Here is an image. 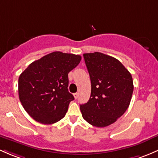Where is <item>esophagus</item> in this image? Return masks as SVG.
I'll return each instance as SVG.
<instances>
[{
	"mask_svg": "<svg viewBox=\"0 0 158 158\" xmlns=\"http://www.w3.org/2000/svg\"><path fill=\"white\" fill-rule=\"evenodd\" d=\"M74 98H75V99H77V98H78L79 94H78V93H75V94H74Z\"/></svg>",
	"mask_w": 158,
	"mask_h": 158,
	"instance_id": "1",
	"label": "esophagus"
}]
</instances>
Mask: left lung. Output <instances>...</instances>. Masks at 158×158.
<instances>
[{"label":"left lung","instance_id":"obj_1","mask_svg":"<svg viewBox=\"0 0 158 158\" xmlns=\"http://www.w3.org/2000/svg\"><path fill=\"white\" fill-rule=\"evenodd\" d=\"M91 81L90 100L80 105L82 116L96 127L114 123L125 113L132 96L133 81L118 60L101 52L85 53Z\"/></svg>","mask_w":158,"mask_h":158}]
</instances>
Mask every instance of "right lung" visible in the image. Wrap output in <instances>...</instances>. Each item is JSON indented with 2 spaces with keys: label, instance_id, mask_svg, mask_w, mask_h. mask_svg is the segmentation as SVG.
<instances>
[{
  "label": "right lung",
  "instance_id": "add662e5",
  "mask_svg": "<svg viewBox=\"0 0 158 158\" xmlns=\"http://www.w3.org/2000/svg\"><path fill=\"white\" fill-rule=\"evenodd\" d=\"M81 60V55L54 52L31 63L19 75V100L35 121L48 125L64 118L74 100L68 92V73Z\"/></svg>",
  "mask_w": 158,
  "mask_h": 158
}]
</instances>
